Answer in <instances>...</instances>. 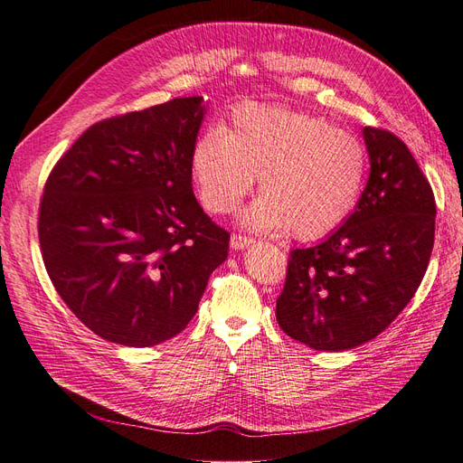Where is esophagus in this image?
<instances>
[{"label": "esophagus", "instance_id": "esophagus-1", "mask_svg": "<svg viewBox=\"0 0 463 463\" xmlns=\"http://www.w3.org/2000/svg\"><path fill=\"white\" fill-rule=\"evenodd\" d=\"M253 243H255L253 237H247L243 233H233L232 240H230L232 249H247L249 245H253Z\"/></svg>", "mask_w": 463, "mask_h": 463}]
</instances>
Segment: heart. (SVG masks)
Listing matches in <instances>:
<instances>
[{"mask_svg": "<svg viewBox=\"0 0 463 463\" xmlns=\"http://www.w3.org/2000/svg\"><path fill=\"white\" fill-rule=\"evenodd\" d=\"M193 175L213 213H230L255 187L260 199L241 220L259 232L325 237L354 213L367 177V150L326 119L278 106L243 104L230 128L193 146Z\"/></svg>", "mask_w": 463, "mask_h": 463, "instance_id": "1", "label": "heart"}]
</instances>
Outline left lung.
Masks as SVG:
<instances>
[{
    "mask_svg": "<svg viewBox=\"0 0 463 463\" xmlns=\"http://www.w3.org/2000/svg\"><path fill=\"white\" fill-rule=\"evenodd\" d=\"M371 174L355 210L325 241L293 249L278 325L318 352L376 338L411 301L434 243V194L410 148L365 128Z\"/></svg>",
    "mask_w": 463,
    "mask_h": 463,
    "instance_id": "1",
    "label": "left lung"
}]
</instances>
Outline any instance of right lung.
Segmentation results:
<instances>
[{
	"mask_svg": "<svg viewBox=\"0 0 463 463\" xmlns=\"http://www.w3.org/2000/svg\"><path fill=\"white\" fill-rule=\"evenodd\" d=\"M203 96L94 123L46 181L42 259L55 291L100 338L150 347L185 330L230 233L193 194Z\"/></svg>",
	"mask_w": 463,
	"mask_h": 463,
	"instance_id": "add662e5",
	"label": "right lung"
}]
</instances>
